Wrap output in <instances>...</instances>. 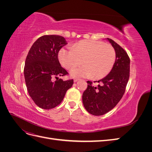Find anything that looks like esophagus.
<instances>
[{
  "label": "esophagus",
  "mask_w": 152,
  "mask_h": 152,
  "mask_svg": "<svg viewBox=\"0 0 152 152\" xmlns=\"http://www.w3.org/2000/svg\"><path fill=\"white\" fill-rule=\"evenodd\" d=\"M80 79H78V78H75L74 79V82H77L78 80H79Z\"/></svg>",
  "instance_id": "esophagus-1"
}]
</instances>
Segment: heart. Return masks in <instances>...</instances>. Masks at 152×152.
Masks as SVG:
<instances>
[{
  "label": "heart",
  "instance_id": "b5f03b06",
  "mask_svg": "<svg viewBox=\"0 0 152 152\" xmlns=\"http://www.w3.org/2000/svg\"><path fill=\"white\" fill-rule=\"evenodd\" d=\"M59 61L67 69H73L71 75L75 77L101 79L111 71L115 61V50L112 45L101 41L84 40L73 45L72 49L62 48L58 54Z\"/></svg>",
  "mask_w": 152,
  "mask_h": 152
}]
</instances>
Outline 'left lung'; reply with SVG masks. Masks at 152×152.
Returning a JSON list of instances; mask_svg holds the SVG:
<instances>
[{
    "instance_id": "1",
    "label": "left lung",
    "mask_w": 152,
    "mask_h": 152,
    "mask_svg": "<svg viewBox=\"0 0 152 152\" xmlns=\"http://www.w3.org/2000/svg\"><path fill=\"white\" fill-rule=\"evenodd\" d=\"M107 40L115 50L113 66L107 76L98 81L100 85L97 87L93 86L92 82L87 81V87L82 94L85 108L96 116L108 113L120 102L130 74V59L126 50L111 39L107 38Z\"/></svg>"
}]
</instances>
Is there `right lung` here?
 Instances as JSON below:
<instances>
[{
  "instance_id": "1",
  "label": "right lung",
  "mask_w": 152,
  "mask_h": 152,
  "mask_svg": "<svg viewBox=\"0 0 152 152\" xmlns=\"http://www.w3.org/2000/svg\"><path fill=\"white\" fill-rule=\"evenodd\" d=\"M66 44L62 36L43 35L33 44L26 56L24 75L27 91L42 109H52L60 104L73 84V79L64 81L58 77L68 74L58 59L59 50Z\"/></svg>"
}]
</instances>
